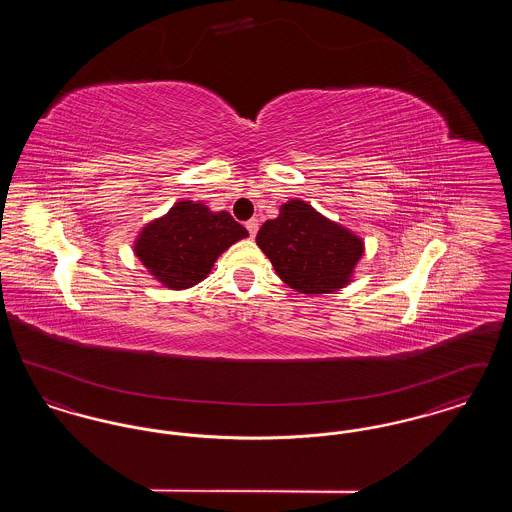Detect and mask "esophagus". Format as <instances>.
Returning a JSON list of instances; mask_svg holds the SVG:
<instances>
[{"label":"esophagus","mask_w":512,"mask_h":512,"mask_svg":"<svg viewBox=\"0 0 512 512\" xmlns=\"http://www.w3.org/2000/svg\"><path fill=\"white\" fill-rule=\"evenodd\" d=\"M245 228H247V232H249V238H255L257 232H259V222H257V219L247 220V222H245Z\"/></svg>","instance_id":"obj_1"}]
</instances>
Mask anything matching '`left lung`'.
<instances>
[{
    "mask_svg": "<svg viewBox=\"0 0 512 512\" xmlns=\"http://www.w3.org/2000/svg\"><path fill=\"white\" fill-rule=\"evenodd\" d=\"M257 245L276 274L301 293L340 290L365 251L361 238L324 219L301 199L282 205L278 219L261 226Z\"/></svg>",
    "mask_w": 512,
    "mask_h": 512,
    "instance_id": "1",
    "label": "left lung"
}]
</instances>
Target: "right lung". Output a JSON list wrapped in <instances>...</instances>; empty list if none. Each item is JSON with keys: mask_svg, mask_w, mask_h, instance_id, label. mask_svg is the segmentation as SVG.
Listing matches in <instances>:
<instances>
[{"mask_svg": "<svg viewBox=\"0 0 512 512\" xmlns=\"http://www.w3.org/2000/svg\"><path fill=\"white\" fill-rule=\"evenodd\" d=\"M247 236L230 213H211L205 205L180 201L161 219L149 222L136 240V257L171 290L201 282L217 257Z\"/></svg>", "mask_w": 512, "mask_h": 512, "instance_id": "right-lung-1", "label": "right lung"}]
</instances>
